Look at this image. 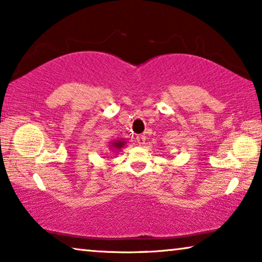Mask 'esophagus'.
Listing matches in <instances>:
<instances>
[{
  "mask_svg": "<svg viewBox=\"0 0 262 262\" xmlns=\"http://www.w3.org/2000/svg\"><path fill=\"white\" fill-rule=\"evenodd\" d=\"M136 142H137V144L143 145L145 143V136L144 135H139L136 137Z\"/></svg>",
  "mask_w": 262,
  "mask_h": 262,
  "instance_id": "1",
  "label": "esophagus"
}]
</instances>
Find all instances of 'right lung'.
I'll return each mask as SVG.
<instances>
[{
  "label": "right lung",
  "mask_w": 262,
  "mask_h": 262,
  "mask_svg": "<svg viewBox=\"0 0 262 262\" xmlns=\"http://www.w3.org/2000/svg\"><path fill=\"white\" fill-rule=\"evenodd\" d=\"M127 142L125 140H113L110 142V149L112 150V151H115V150H120L123 147H125Z\"/></svg>",
  "instance_id": "add662e5"
}]
</instances>
